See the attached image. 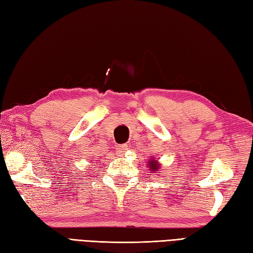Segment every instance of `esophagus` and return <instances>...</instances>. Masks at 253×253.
I'll list each match as a JSON object with an SVG mask.
<instances>
[{
    "label": "esophagus",
    "mask_w": 253,
    "mask_h": 253,
    "mask_svg": "<svg viewBox=\"0 0 253 253\" xmlns=\"http://www.w3.org/2000/svg\"><path fill=\"white\" fill-rule=\"evenodd\" d=\"M128 150L127 144H121V146L117 147V153L118 154H124Z\"/></svg>",
    "instance_id": "1"
}]
</instances>
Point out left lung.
<instances>
[{"instance_id":"1","label":"left lung","mask_w":253,"mask_h":253,"mask_svg":"<svg viewBox=\"0 0 253 253\" xmlns=\"http://www.w3.org/2000/svg\"><path fill=\"white\" fill-rule=\"evenodd\" d=\"M160 166L161 164L159 163V161H157L155 159L151 158L149 161H148V168L149 169L153 171V173L155 174H159V170H160Z\"/></svg>"}]
</instances>
